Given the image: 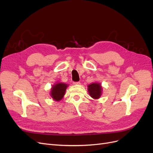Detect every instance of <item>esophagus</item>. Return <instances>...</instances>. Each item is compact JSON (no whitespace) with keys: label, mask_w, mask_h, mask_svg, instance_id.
<instances>
[{"label":"esophagus","mask_w":153,"mask_h":153,"mask_svg":"<svg viewBox=\"0 0 153 153\" xmlns=\"http://www.w3.org/2000/svg\"><path fill=\"white\" fill-rule=\"evenodd\" d=\"M73 84L74 85H79V84H80V82H74Z\"/></svg>","instance_id":"obj_1"}]
</instances>
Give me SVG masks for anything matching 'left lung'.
Instances as JSON below:
<instances>
[{
    "mask_svg": "<svg viewBox=\"0 0 153 153\" xmlns=\"http://www.w3.org/2000/svg\"><path fill=\"white\" fill-rule=\"evenodd\" d=\"M88 91L92 98L98 99L101 94V86L98 83H93L88 85Z\"/></svg>",
    "mask_w": 153,
    "mask_h": 153,
    "instance_id": "8db88e82",
    "label": "left lung"
}]
</instances>
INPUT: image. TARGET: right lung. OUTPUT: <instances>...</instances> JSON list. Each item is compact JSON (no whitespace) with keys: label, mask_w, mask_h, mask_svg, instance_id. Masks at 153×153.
I'll list each match as a JSON object with an SVG mask.
<instances>
[{"label":"right lung","mask_w":153,"mask_h":153,"mask_svg":"<svg viewBox=\"0 0 153 153\" xmlns=\"http://www.w3.org/2000/svg\"><path fill=\"white\" fill-rule=\"evenodd\" d=\"M67 87L68 85L63 83H58L53 85L52 89L51 90V96L54 100L60 101L65 94Z\"/></svg>","instance_id":"1"}]
</instances>
